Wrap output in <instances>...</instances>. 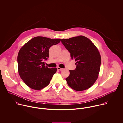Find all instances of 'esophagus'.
I'll list each match as a JSON object with an SVG mask.
<instances>
[{"instance_id": "obj_1", "label": "esophagus", "mask_w": 123, "mask_h": 123, "mask_svg": "<svg viewBox=\"0 0 123 123\" xmlns=\"http://www.w3.org/2000/svg\"><path fill=\"white\" fill-rule=\"evenodd\" d=\"M57 70H62V69H63V68L58 67H57Z\"/></svg>"}]
</instances>
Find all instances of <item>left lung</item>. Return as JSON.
Listing matches in <instances>:
<instances>
[{"mask_svg": "<svg viewBox=\"0 0 123 123\" xmlns=\"http://www.w3.org/2000/svg\"><path fill=\"white\" fill-rule=\"evenodd\" d=\"M61 42L76 63L74 70H69L66 78L68 85L76 91H83L91 87L98 79L101 59L98 50L87 37L80 36Z\"/></svg>", "mask_w": 123, "mask_h": 123, "instance_id": "1", "label": "left lung"}]
</instances>
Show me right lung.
I'll return each mask as SVG.
<instances>
[{"label": "right lung", "mask_w": 123, "mask_h": 123, "mask_svg": "<svg viewBox=\"0 0 123 123\" xmlns=\"http://www.w3.org/2000/svg\"><path fill=\"white\" fill-rule=\"evenodd\" d=\"M61 39L36 37L20 49L17 56L18 72L24 82L34 90L47 86L56 72V68H48L43 60L49 57L50 48L59 43Z\"/></svg>", "instance_id": "obj_1"}]
</instances>
